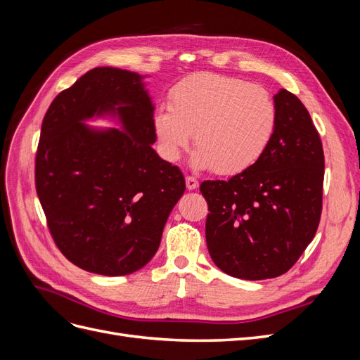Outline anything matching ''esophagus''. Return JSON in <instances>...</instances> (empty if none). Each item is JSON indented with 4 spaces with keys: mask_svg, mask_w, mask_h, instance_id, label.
I'll list each match as a JSON object with an SVG mask.
<instances>
[{
    "mask_svg": "<svg viewBox=\"0 0 360 360\" xmlns=\"http://www.w3.org/2000/svg\"><path fill=\"white\" fill-rule=\"evenodd\" d=\"M186 188H188L189 191L197 189V188H198V180L195 179V177H192V176H188V177H186Z\"/></svg>",
    "mask_w": 360,
    "mask_h": 360,
    "instance_id": "34e87169",
    "label": "esophagus"
}]
</instances>
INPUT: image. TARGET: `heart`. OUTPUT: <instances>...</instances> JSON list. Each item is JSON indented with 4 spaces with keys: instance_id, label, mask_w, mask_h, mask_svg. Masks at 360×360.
Wrapping results in <instances>:
<instances>
[{
    "instance_id": "1",
    "label": "heart",
    "mask_w": 360,
    "mask_h": 360,
    "mask_svg": "<svg viewBox=\"0 0 360 360\" xmlns=\"http://www.w3.org/2000/svg\"><path fill=\"white\" fill-rule=\"evenodd\" d=\"M153 124L165 159L177 160L193 132L198 148L192 165L237 176L266 153L276 134L278 106L261 86L202 72L172 86L169 106H159Z\"/></svg>"
}]
</instances>
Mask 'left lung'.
I'll list each match as a JSON object with an SVG mask.
<instances>
[{
	"mask_svg": "<svg viewBox=\"0 0 360 360\" xmlns=\"http://www.w3.org/2000/svg\"><path fill=\"white\" fill-rule=\"evenodd\" d=\"M278 127L254 167L230 180H205V242L214 264L238 279L284 275L311 243L321 217L324 153L297 96H275Z\"/></svg>",
	"mask_w": 360,
	"mask_h": 360,
	"instance_id": "1",
	"label": "left lung"
}]
</instances>
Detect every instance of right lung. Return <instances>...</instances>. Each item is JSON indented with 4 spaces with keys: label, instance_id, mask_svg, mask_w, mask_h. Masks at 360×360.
I'll list each match as a JSON object with an SVG mask.
<instances>
[{
    "label": "right lung",
    "instance_id": "obj_1",
    "mask_svg": "<svg viewBox=\"0 0 360 360\" xmlns=\"http://www.w3.org/2000/svg\"><path fill=\"white\" fill-rule=\"evenodd\" d=\"M153 105L138 73L96 68L63 90L43 117L36 191L61 254L86 271L123 276L159 248L186 184L158 156ZM117 112L124 130L94 133L82 120Z\"/></svg>",
    "mask_w": 360,
    "mask_h": 360
}]
</instances>
